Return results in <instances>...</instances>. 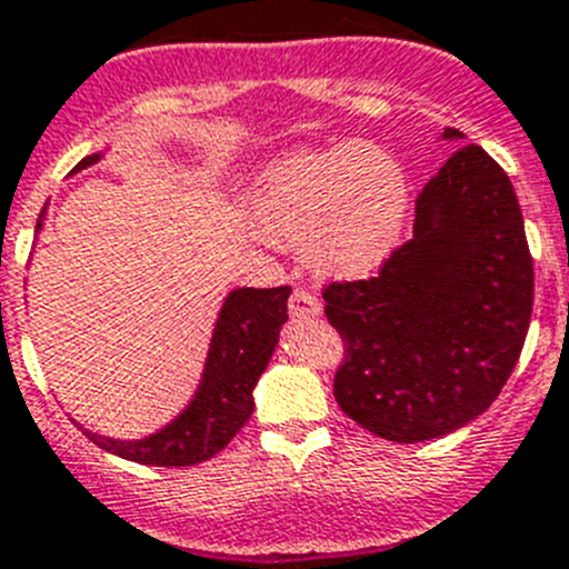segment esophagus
Instances as JSON below:
<instances>
[{
	"mask_svg": "<svg viewBox=\"0 0 569 569\" xmlns=\"http://www.w3.org/2000/svg\"><path fill=\"white\" fill-rule=\"evenodd\" d=\"M321 313V301L316 299L310 290L305 288H296L290 293V316L293 319H310V316H319Z\"/></svg>",
	"mask_w": 569,
	"mask_h": 569,
	"instance_id": "esophagus-1",
	"label": "esophagus"
}]
</instances>
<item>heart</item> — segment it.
Returning a JSON list of instances; mask_svg holds the SVG:
<instances>
[{
  "label": "heart",
  "mask_w": 569,
  "mask_h": 569,
  "mask_svg": "<svg viewBox=\"0 0 569 569\" xmlns=\"http://www.w3.org/2000/svg\"><path fill=\"white\" fill-rule=\"evenodd\" d=\"M405 219V173L373 144L288 156L256 190L261 233L284 248H305L310 264L336 279L379 268Z\"/></svg>",
  "instance_id": "b5f03b06"
}]
</instances>
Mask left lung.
Segmentation results:
<instances>
[{
    "mask_svg": "<svg viewBox=\"0 0 569 569\" xmlns=\"http://www.w3.org/2000/svg\"><path fill=\"white\" fill-rule=\"evenodd\" d=\"M321 296L345 341L333 396L356 425L401 445L465 427L501 393L530 328L532 256L510 176L479 144L456 150L416 196L413 239Z\"/></svg>",
    "mask_w": 569,
    "mask_h": 569,
    "instance_id": "left-lung-1",
    "label": "left lung"
}]
</instances>
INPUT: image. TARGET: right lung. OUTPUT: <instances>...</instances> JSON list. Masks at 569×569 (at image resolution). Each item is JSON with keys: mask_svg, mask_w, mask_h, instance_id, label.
I'll list each match as a JSON object with an SVG mask.
<instances>
[{"mask_svg": "<svg viewBox=\"0 0 569 569\" xmlns=\"http://www.w3.org/2000/svg\"><path fill=\"white\" fill-rule=\"evenodd\" d=\"M97 159L84 156L77 170ZM288 284L241 288L228 296L216 321L199 393L164 430L142 441H113L84 430L88 439L136 465L190 467L213 459L253 416V387L273 356L279 328L288 321Z\"/></svg>", "mask_w": 569, "mask_h": 569, "instance_id": "1", "label": "right lung"}]
</instances>
